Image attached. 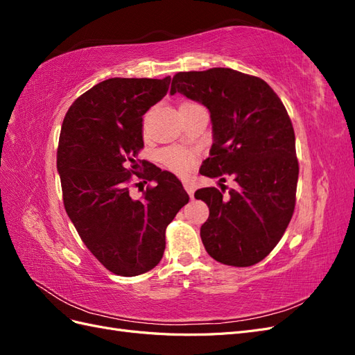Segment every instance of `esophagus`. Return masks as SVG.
I'll use <instances>...</instances> for the list:
<instances>
[{
	"instance_id": "esophagus-1",
	"label": "esophagus",
	"mask_w": 355,
	"mask_h": 355,
	"mask_svg": "<svg viewBox=\"0 0 355 355\" xmlns=\"http://www.w3.org/2000/svg\"><path fill=\"white\" fill-rule=\"evenodd\" d=\"M184 187H185V191L188 192V196H189L191 198L194 197V191H196L194 184H192V182H189V180H187V182H184Z\"/></svg>"
}]
</instances>
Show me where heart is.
I'll return each mask as SVG.
<instances>
[{
  "label": "heart",
  "mask_w": 355,
  "mask_h": 355,
  "mask_svg": "<svg viewBox=\"0 0 355 355\" xmlns=\"http://www.w3.org/2000/svg\"><path fill=\"white\" fill-rule=\"evenodd\" d=\"M184 105H196L194 102H187ZM161 159L163 163L179 176H188L197 164V154L187 151L184 148L171 146L166 148L161 153Z\"/></svg>",
  "instance_id": "heart-1"
}]
</instances>
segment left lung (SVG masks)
Segmentation results:
<instances>
[{
    "label": "left lung",
    "mask_w": 355,
    "mask_h": 355,
    "mask_svg": "<svg viewBox=\"0 0 355 355\" xmlns=\"http://www.w3.org/2000/svg\"><path fill=\"white\" fill-rule=\"evenodd\" d=\"M202 103L210 112L213 145L200 173L227 182L201 188L209 206L200 235L223 265L252 266L272 252L293 216L299 163L295 130L283 102L262 78L230 68L178 72L170 93Z\"/></svg>",
    "instance_id": "left-lung-1"
}]
</instances>
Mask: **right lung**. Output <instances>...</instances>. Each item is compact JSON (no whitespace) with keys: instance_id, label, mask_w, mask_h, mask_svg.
<instances>
[{"instance_id":"obj_1","label":"right lung","mask_w":355,"mask_h":355,"mask_svg":"<svg viewBox=\"0 0 355 355\" xmlns=\"http://www.w3.org/2000/svg\"><path fill=\"white\" fill-rule=\"evenodd\" d=\"M170 77L110 78L83 93L63 118L58 146L63 206L85 247L106 270L135 277L163 257L166 228L189 201L180 180L145 161L144 114L164 98ZM153 185L130 194L131 175ZM137 187V184H135Z\"/></svg>"}]
</instances>
